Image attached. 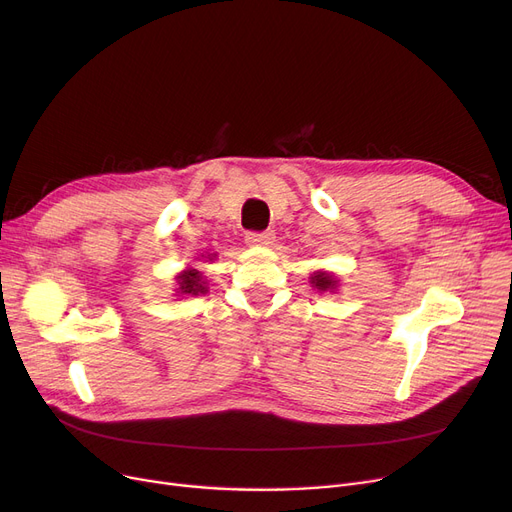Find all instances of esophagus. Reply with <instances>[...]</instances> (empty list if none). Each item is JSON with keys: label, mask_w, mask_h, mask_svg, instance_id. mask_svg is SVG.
I'll return each instance as SVG.
<instances>
[{"label": "esophagus", "mask_w": 512, "mask_h": 512, "mask_svg": "<svg viewBox=\"0 0 512 512\" xmlns=\"http://www.w3.org/2000/svg\"><path fill=\"white\" fill-rule=\"evenodd\" d=\"M274 238L276 234L272 230H265V232H249L245 240L251 247H270L274 245Z\"/></svg>", "instance_id": "obj_1"}]
</instances>
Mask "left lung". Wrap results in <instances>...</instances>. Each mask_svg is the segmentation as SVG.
Segmentation results:
<instances>
[{"mask_svg": "<svg viewBox=\"0 0 512 512\" xmlns=\"http://www.w3.org/2000/svg\"><path fill=\"white\" fill-rule=\"evenodd\" d=\"M309 284L317 290V292H336L340 286V280L326 270H317L309 276Z\"/></svg>", "mask_w": 512, "mask_h": 512, "instance_id": "obj_1", "label": "left lung"}]
</instances>
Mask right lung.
<instances>
[{
    "mask_svg": "<svg viewBox=\"0 0 512 512\" xmlns=\"http://www.w3.org/2000/svg\"><path fill=\"white\" fill-rule=\"evenodd\" d=\"M215 257H218V253H207V255H201V259L205 261H213ZM176 280V288H174V297L180 299V297H197V294H205L207 292V280L205 276L197 270V267H184V270L174 278Z\"/></svg>",
    "mask_w": 512,
    "mask_h": 512,
    "instance_id": "right-lung-1",
    "label": "right lung"
}]
</instances>
